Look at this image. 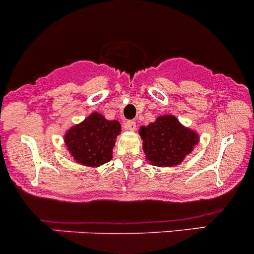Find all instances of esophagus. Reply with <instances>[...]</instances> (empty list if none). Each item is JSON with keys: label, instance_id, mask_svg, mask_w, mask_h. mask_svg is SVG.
I'll list each match as a JSON object with an SVG mask.
<instances>
[{"label": "esophagus", "instance_id": "esophagus-1", "mask_svg": "<svg viewBox=\"0 0 254 254\" xmlns=\"http://www.w3.org/2000/svg\"><path fill=\"white\" fill-rule=\"evenodd\" d=\"M125 128L128 129V131H134L136 129V122L134 121H127L125 123Z\"/></svg>", "mask_w": 254, "mask_h": 254}]
</instances>
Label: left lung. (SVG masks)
<instances>
[{
    "label": "left lung",
    "instance_id": "8db88e82",
    "mask_svg": "<svg viewBox=\"0 0 254 254\" xmlns=\"http://www.w3.org/2000/svg\"><path fill=\"white\" fill-rule=\"evenodd\" d=\"M146 159L157 167H175L192 153L199 134L183 126L173 115H163L138 131Z\"/></svg>",
    "mask_w": 254,
    "mask_h": 254
}]
</instances>
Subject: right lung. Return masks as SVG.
<instances>
[{
    "label": "right lung",
    "mask_w": 254,
    "mask_h": 254,
    "mask_svg": "<svg viewBox=\"0 0 254 254\" xmlns=\"http://www.w3.org/2000/svg\"><path fill=\"white\" fill-rule=\"evenodd\" d=\"M121 134V123L92 112L78 125L72 126L64 142L72 158L82 166L100 167L112 159L116 138Z\"/></svg>",
    "instance_id": "add662e5"
}]
</instances>
